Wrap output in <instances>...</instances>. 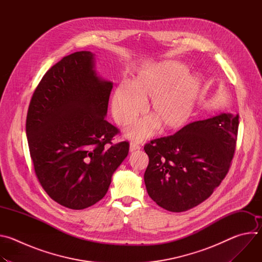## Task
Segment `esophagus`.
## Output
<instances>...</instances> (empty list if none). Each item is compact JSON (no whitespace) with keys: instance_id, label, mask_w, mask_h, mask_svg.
Instances as JSON below:
<instances>
[{"instance_id":"34e87169","label":"esophagus","mask_w":262,"mask_h":262,"mask_svg":"<svg viewBox=\"0 0 262 262\" xmlns=\"http://www.w3.org/2000/svg\"><path fill=\"white\" fill-rule=\"evenodd\" d=\"M140 149H141V147H140V145H139V144L134 143V142H132V143H130V145H129V151H130V152H134V151L140 150Z\"/></svg>"}]
</instances>
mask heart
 Segmentation results:
<instances>
[{
	"instance_id": "heart-1",
	"label": "heart",
	"mask_w": 262,
	"mask_h": 262,
	"mask_svg": "<svg viewBox=\"0 0 262 262\" xmlns=\"http://www.w3.org/2000/svg\"><path fill=\"white\" fill-rule=\"evenodd\" d=\"M177 62H164L141 71L127 85L117 87L112 98V114L118 125L133 123L148 103L147 117L126 132V137L142 141L160 126L163 132L180 129L191 119L200 94L197 76Z\"/></svg>"
}]
</instances>
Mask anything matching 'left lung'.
I'll return each mask as SVG.
<instances>
[{"instance_id":"8db88e82","label":"left lung","mask_w":262,"mask_h":262,"mask_svg":"<svg viewBox=\"0 0 262 262\" xmlns=\"http://www.w3.org/2000/svg\"><path fill=\"white\" fill-rule=\"evenodd\" d=\"M238 123V115L223 113L146 144L144 181L149 197L173 212L206 200L229 171Z\"/></svg>"}]
</instances>
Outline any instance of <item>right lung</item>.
Wrapping results in <instances>:
<instances>
[{
  "label": "right lung",
  "mask_w": 262,
  "mask_h": 262,
  "mask_svg": "<svg viewBox=\"0 0 262 262\" xmlns=\"http://www.w3.org/2000/svg\"><path fill=\"white\" fill-rule=\"evenodd\" d=\"M94 54L64 57L35 89L26 121L30 156L43 190L70 209L87 208L106 194L128 155L112 144L119 129L105 120L113 83L97 76Z\"/></svg>",
  "instance_id": "obj_1"
}]
</instances>
